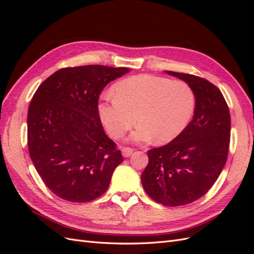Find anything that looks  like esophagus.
Segmentation results:
<instances>
[{
  "instance_id": "esophagus-1",
  "label": "esophagus",
  "mask_w": 254,
  "mask_h": 254,
  "mask_svg": "<svg viewBox=\"0 0 254 254\" xmlns=\"http://www.w3.org/2000/svg\"><path fill=\"white\" fill-rule=\"evenodd\" d=\"M132 151L133 149L132 148H129V147H124L122 149V155L124 158H128L132 155Z\"/></svg>"
}]
</instances>
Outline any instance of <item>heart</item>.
I'll return each instance as SVG.
<instances>
[{
    "mask_svg": "<svg viewBox=\"0 0 254 254\" xmlns=\"http://www.w3.org/2000/svg\"><path fill=\"white\" fill-rule=\"evenodd\" d=\"M114 93L98 104L99 117L113 137L123 136L136 121L139 125L130 134L135 143L173 141L195 111L194 91L181 80L136 75L115 84Z\"/></svg>",
    "mask_w": 254,
    "mask_h": 254,
    "instance_id": "heart-1",
    "label": "heart"
}]
</instances>
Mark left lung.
<instances>
[{"instance_id":"obj_1","label":"left lung","mask_w":254,"mask_h":254,"mask_svg":"<svg viewBox=\"0 0 254 254\" xmlns=\"http://www.w3.org/2000/svg\"><path fill=\"white\" fill-rule=\"evenodd\" d=\"M193 89V120L172 142L148 150L141 180L147 195L168 206L193 202L217 180L229 150L231 119L219 89L195 75L166 71Z\"/></svg>"}]
</instances>
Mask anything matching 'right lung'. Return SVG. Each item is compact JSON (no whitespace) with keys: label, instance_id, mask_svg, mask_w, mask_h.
<instances>
[{"label":"right lung","instance_id":"right-lung-1","mask_svg":"<svg viewBox=\"0 0 254 254\" xmlns=\"http://www.w3.org/2000/svg\"><path fill=\"white\" fill-rule=\"evenodd\" d=\"M127 67H64L45 79L27 114L30 159L54 194L72 202H88L108 190L123 162L115 143L104 131L98 97Z\"/></svg>","mask_w":254,"mask_h":254}]
</instances>
